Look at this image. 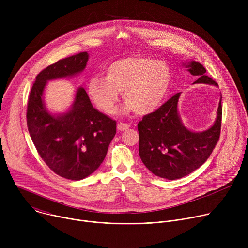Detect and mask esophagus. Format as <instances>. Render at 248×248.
<instances>
[{"label":"esophagus","mask_w":248,"mask_h":248,"mask_svg":"<svg viewBox=\"0 0 248 248\" xmlns=\"http://www.w3.org/2000/svg\"><path fill=\"white\" fill-rule=\"evenodd\" d=\"M118 129L120 130V131H124V130H126V129H128L129 128V125L127 124H124V123H120L119 124H118Z\"/></svg>","instance_id":"obj_1"}]
</instances>
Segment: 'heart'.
I'll return each instance as SVG.
<instances>
[{"instance_id":"heart-1","label":"heart","mask_w":248,"mask_h":248,"mask_svg":"<svg viewBox=\"0 0 248 248\" xmlns=\"http://www.w3.org/2000/svg\"><path fill=\"white\" fill-rule=\"evenodd\" d=\"M104 74L105 78L92 77L88 80L87 94L105 114H112L116 109L119 92H123L126 102L124 112L150 114L164 102L171 80L166 62L142 56L119 59L107 65Z\"/></svg>"}]
</instances>
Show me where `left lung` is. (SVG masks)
<instances>
[{
    "label": "left lung",
    "instance_id": "obj_1",
    "mask_svg": "<svg viewBox=\"0 0 248 248\" xmlns=\"http://www.w3.org/2000/svg\"><path fill=\"white\" fill-rule=\"evenodd\" d=\"M198 79L193 82L218 84L205 76V67L195 62L183 63ZM182 92L138 123L139 156L146 168L155 175L167 180H179L201 167L217 144L222 123V96L214 124L203 131H193L185 126L178 105Z\"/></svg>",
    "mask_w": 248,
    "mask_h": 248
}]
</instances>
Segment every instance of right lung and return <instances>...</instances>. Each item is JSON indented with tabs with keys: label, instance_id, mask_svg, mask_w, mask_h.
<instances>
[{
	"label": "right lung",
	"instance_id": "1",
	"mask_svg": "<svg viewBox=\"0 0 248 248\" xmlns=\"http://www.w3.org/2000/svg\"><path fill=\"white\" fill-rule=\"evenodd\" d=\"M89 55L82 52L58 61L36 77L27 104V126L40 157L57 174L79 181L104 161L116 134V121L96 110L83 87L76 90L70 107L51 113L44 101L50 80L74 78L86 67Z\"/></svg>",
	"mask_w": 248,
	"mask_h": 248
}]
</instances>
